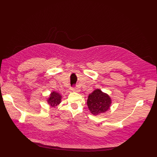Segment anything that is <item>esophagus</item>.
Wrapping results in <instances>:
<instances>
[{
    "label": "esophagus",
    "mask_w": 157,
    "mask_h": 157,
    "mask_svg": "<svg viewBox=\"0 0 157 157\" xmlns=\"http://www.w3.org/2000/svg\"><path fill=\"white\" fill-rule=\"evenodd\" d=\"M72 90H73L75 92H79L80 91V87L78 86H74L72 87Z\"/></svg>",
    "instance_id": "esophagus-1"
}]
</instances>
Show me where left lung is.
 Wrapping results in <instances>:
<instances>
[{
    "mask_svg": "<svg viewBox=\"0 0 157 157\" xmlns=\"http://www.w3.org/2000/svg\"><path fill=\"white\" fill-rule=\"evenodd\" d=\"M87 104L89 109L94 115H98L107 111L111 104L109 96L102 93L99 89H96L89 94Z\"/></svg>",
    "mask_w": 157,
    "mask_h": 157,
    "instance_id": "obj_1",
    "label": "left lung"
}]
</instances>
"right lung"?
<instances>
[{
    "label": "right lung",
    "mask_w": 157,
    "mask_h": 157,
    "mask_svg": "<svg viewBox=\"0 0 157 157\" xmlns=\"http://www.w3.org/2000/svg\"><path fill=\"white\" fill-rule=\"evenodd\" d=\"M61 96L59 95L58 93L56 92H53L52 93L51 96L50 98L48 99V104L52 105V106H56L58 104L61 102Z\"/></svg>",
    "instance_id": "right-lung-1"
}]
</instances>
